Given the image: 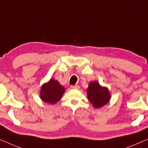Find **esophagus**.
I'll list each match as a JSON object with an SVG mask.
<instances>
[{"label": "esophagus", "instance_id": "1", "mask_svg": "<svg viewBox=\"0 0 148 148\" xmlns=\"http://www.w3.org/2000/svg\"><path fill=\"white\" fill-rule=\"evenodd\" d=\"M71 88L72 89H79L80 88V87L79 85H71Z\"/></svg>", "mask_w": 148, "mask_h": 148}]
</instances>
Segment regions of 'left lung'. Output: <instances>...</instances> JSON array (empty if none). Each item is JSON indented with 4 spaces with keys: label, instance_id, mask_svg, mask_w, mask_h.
I'll return each mask as SVG.
<instances>
[{
    "label": "left lung",
    "instance_id": "left-lung-1",
    "mask_svg": "<svg viewBox=\"0 0 148 148\" xmlns=\"http://www.w3.org/2000/svg\"><path fill=\"white\" fill-rule=\"evenodd\" d=\"M87 95L88 101L96 108L103 107L110 99V93L108 88L102 87L96 81L88 84Z\"/></svg>",
    "mask_w": 148,
    "mask_h": 148
}]
</instances>
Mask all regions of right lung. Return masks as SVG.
<instances>
[{
    "label": "right lung",
    "instance_id": "right-lung-1",
    "mask_svg": "<svg viewBox=\"0 0 148 148\" xmlns=\"http://www.w3.org/2000/svg\"><path fill=\"white\" fill-rule=\"evenodd\" d=\"M65 90V88L58 81L51 79L41 87L40 98L46 103L56 104L62 97Z\"/></svg>",
    "mask_w": 148,
    "mask_h": 148
}]
</instances>
